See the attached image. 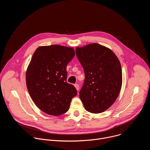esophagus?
<instances>
[{"label": "esophagus", "instance_id": "obj_1", "mask_svg": "<svg viewBox=\"0 0 150 150\" xmlns=\"http://www.w3.org/2000/svg\"><path fill=\"white\" fill-rule=\"evenodd\" d=\"M74 86H75V88H76V90L77 91H78V90H79V85H78V83H75V84L74 85Z\"/></svg>", "mask_w": 150, "mask_h": 150}]
</instances>
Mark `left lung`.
Returning a JSON list of instances; mask_svg holds the SVG:
<instances>
[{
    "label": "left lung",
    "instance_id": "1",
    "mask_svg": "<svg viewBox=\"0 0 150 150\" xmlns=\"http://www.w3.org/2000/svg\"><path fill=\"white\" fill-rule=\"evenodd\" d=\"M75 52L85 73L80 99L87 111L102 113L119 94L122 84L120 61L112 50L98 43L76 47Z\"/></svg>",
    "mask_w": 150,
    "mask_h": 150
}]
</instances>
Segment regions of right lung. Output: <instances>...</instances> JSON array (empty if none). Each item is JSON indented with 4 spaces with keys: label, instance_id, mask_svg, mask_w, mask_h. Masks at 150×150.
Returning <instances> with one entry per match:
<instances>
[{
    "label": "right lung",
    "instance_id": "add662e5",
    "mask_svg": "<svg viewBox=\"0 0 150 150\" xmlns=\"http://www.w3.org/2000/svg\"><path fill=\"white\" fill-rule=\"evenodd\" d=\"M75 56L72 47L59 45L40 46L34 52L26 72L29 94L38 108L52 116L69 109L77 91L67 82V66Z\"/></svg>",
    "mask_w": 150,
    "mask_h": 150
}]
</instances>
